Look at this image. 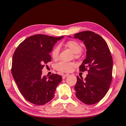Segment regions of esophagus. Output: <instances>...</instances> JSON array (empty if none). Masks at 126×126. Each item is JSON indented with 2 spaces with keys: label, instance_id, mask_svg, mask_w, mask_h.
Segmentation results:
<instances>
[{
  "label": "esophagus",
  "instance_id": "obj_1",
  "mask_svg": "<svg viewBox=\"0 0 126 126\" xmlns=\"http://www.w3.org/2000/svg\"><path fill=\"white\" fill-rule=\"evenodd\" d=\"M69 76V74H63V76H62V78H63V79H66V77H67V76Z\"/></svg>",
  "mask_w": 126,
  "mask_h": 126
}]
</instances>
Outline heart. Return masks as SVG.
Listing matches in <instances>:
<instances>
[{
  "mask_svg": "<svg viewBox=\"0 0 126 126\" xmlns=\"http://www.w3.org/2000/svg\"><path fill=\"white\" fill-rule=\"evenodd\" d=\"M66 47L69 48L73 53H75V57L78 58L79 56V53H80L82 50V45L80 43L76 41H69L65 44ZM60 52V47L57 46L54 47L52 50L51 55L53 59H58ZM75 64L72 62H60L55 65V68L56 70L64 73L70 72L73 67H74Z\"/></svg>",
  "mask_w": 126,
  "mask_h": 126,
  "instance_id": "b5f03b06",
  "label": "heart"
}]
</instances>
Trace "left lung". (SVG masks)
I'll return each mask as SVG.
<instances>
[{
  "mask_svg": "<svg viewBox=\"0 0 126 126\" xmlns=\"http://www.w3.org/2000/svg\"><path fill=\"white\" fill-rule=\"evenodd\" d=\"M74 37L82 41L86 47V58L79 69L82 72L88 71V74L85 79L77 76L76 96L85 104H95L105 96L112 82V55L106 41L94 32L82 31Z\"/></svg>",
  "mask_w": 126,
  "mask_h": 126,
  "instance_id": "1",
  "label": "left lung"
}]
</instances>
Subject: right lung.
Masks as SVG:
<instances>
[{
    "mask_svg": "<svg viewBox=\"0 0 126 126\" xmlns=\"http://www.w3.org/2000/svg\"><path fill=\"white\" fill-rule=\"evenodd\" d=\"M63 36L38 34L30 36L18 46L12 60V73L22 95L30 102L46 104L53 99L61 76H42V70L52 59L53 46Z\"/></svg>",
    "mask_w": 126,
    "mask_h": 126,
    "instance_id": "1",
    "label": "right lung"
}]
</instances>
